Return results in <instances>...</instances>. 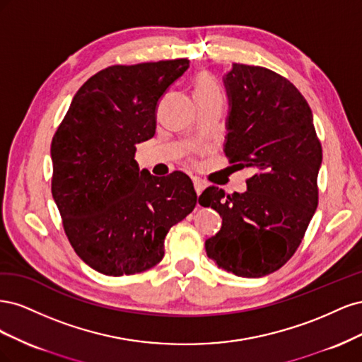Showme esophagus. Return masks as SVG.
<instances>
[{
  "label": "esophagus",
  "instance_id": "34e87169",
  "mask_svg": "<svg viewBox=\"0 0 362 362\" xmlns=\"http://www.w3.org/2000/svg\"><path fill=\"white\" fill-rule=\"evenodd\" d=\"M193 185H194V190H196V194H201L202 192H204V189H205V184H204V181L202 180H199V178H193Z\"/></svg>",
  "mask_w": 362,
  "mask_h": 362
}]
</instances>
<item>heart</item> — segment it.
<instances>
[{
	"label": "heart",
	"instance_id": "b5f03b06",
	"mask_svg": "<svg viewBox=\"0 0 362 362\" xmlns=\"http://www.w3.org/2000/svg\"><path fill=\"white\" fill-rule=\"evenodd\" d=\"M218 92V86L211 75L201 74L194 83V93H210Z\"/></svg>",
	"mask_w": 362,
	"mask_h": 362
}]
</instances>
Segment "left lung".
I'll list each match as a JSON object with an SVG mask.
<instances>
[{
  "label": "left lung",
  "instance_id": "obj_1",
  "mask_svg": "<svg viewBox=\"0 0 362 362\" xmlns=\"http://www.w3.org/2000/svg\"><path fill=\"white\" fill-rule=\"evenodd\" d=\"M223 84L229 101L225 154L254 175L245 193L208 187L202 206L222 217L205 242L218 269L261 278L281 269L299 247L319 204L322 145L311 108L279 74L233 63Z\"/></svg>",
  "mask_w": 362,
  "mask_h": 362
}]
</instances>
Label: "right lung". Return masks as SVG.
Instances as JSON below:
<instances>
[{
  "label": "right lung",
  "mask_w": 362,
  "mask_h": 362,
  "mask_svg": "<svg viewBox=\"0 0 362 362\" xmlns=\"http://www.w3.org/2000/svg\"><path fill=\"white\" fill-rule=\"evenodd\" d=\"M187 59L108 66L75 93L51 144L52 198L74 250L108 276L134 275L163 259L169 229L193 211L182 172L140 170L136 145L156 134V112Z\"/></svg>",
  "instance_id": "obj_1"
}]
</instances>
